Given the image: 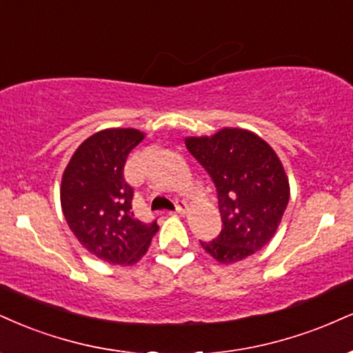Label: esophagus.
I'll return each mask as SVG.
<instances>
[{
    "instance_id": "1",
    "label": "esophagus",
    "mask_w": 353,
    "mask_h": 353,
    "mask_svg": "<svg viewBox=\"0 0 353 353\" xmlns=\"http://www.w3.org/2000/svg\"><path fill=\"white\" fill-rule=\"evenodd\" d=\"M188 209H189V205H188V203H185L184 201H182V202L177 203V209L174 210L172 214H176V215H185V214H188Z\"/></svg>"
}]
</instances>
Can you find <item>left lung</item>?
Returning a JSON list of instances; mask_svg holds the SVG:
<instances>
[{
  "label": "left lung",
  "mask_w": 353,
  "mask_h": 353,
  "mask_svg": "<svg viewBox=\"0 0 353 353\" xmlns=\"http://www.w3.org/2000/svg\"><path fill=\"white\" fill-rule=\"evenodd\" d=\"M190 154L210 174L219 195L222 232L202 248L222 265L260 252L278 232L290 201V179L265 139L245 128L185 136Z\"/></svg>",
  "instance_id": "8db88e82"
}]
</instances>
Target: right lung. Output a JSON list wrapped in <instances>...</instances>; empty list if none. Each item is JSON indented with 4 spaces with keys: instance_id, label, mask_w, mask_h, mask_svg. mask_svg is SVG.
<instances>
[{
    "instance_id": "1",
    "label": "right lung",
    "mask_w": 353,
    "mask_h": 353,
    "mask_svg": "<svg viewBox=\"0 0 353 353\" xmlns=\"http://www.w3.org/2000/svg\"><path fill=\"white\" fill-rule=\"evenodd\" d=\"M146 133L107 128L88 136L74 151L61 181L67 225L88 253L110 265L138 263L159 230L131 212L133 189L123 177L126 158Z\"/></svg>"
}]
</instances>
